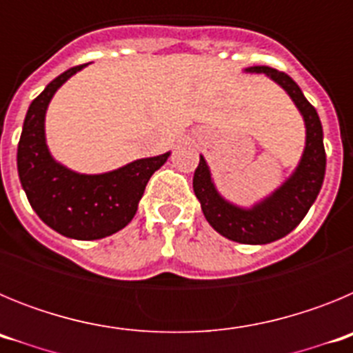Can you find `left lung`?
<instances>
[{
	"mask_svg": "<svg viewBox=\"0 0 353 353\" xmlns=\"http://www.w3.org/2000/svg\"><path fill=\"white\" fill-rule=\"evenodd\" d=\"M245 72L265 74L279 84L302 114L305 125V146L301 161L276 191L252 207H239L219 194L203 155H199L192 187L196 198L201 203L205 219L215 232L239 244L261 245L286 236L305 217L322 189L325 176V148L322 121L316 109L307 102L292 77L265 65L248 67Z\"/></svg>",
	"mask_w": 353,
	"mask_h": 353,
	"instance_id": "8db88e82",
	"label": "left lung"
}]
</instances>
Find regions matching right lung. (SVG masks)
<instances>
[{
    "label": "right lung",
    "instance_id": "obj_1",
    "mask_svg": "<svg viewBox=\"0 0 353 353\" xmlns=\"http://www.w3.org/2000/svg\"><path fill=\"white\" fill-rule=\"evenodd\" d=\"M86 65L60 74L31 102L17 146L19 180L31 208L54 232L76 240L104 239L125 228L138 212L150 176L171 154L138 159L99 174L77 173L52 157L46 141L49 102Z\"/></svg>",
    "mask_w": 353,
    "mask_h": 353
}]
</instances>
